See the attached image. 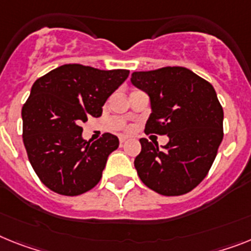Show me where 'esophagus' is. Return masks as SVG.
<instances>
[{"label":"esophagus","mask_w":251,"mask_h":251,"mask_svg":"<svg viewBox=\"0 0 251 251\" xmlns=\"http://www.w3.org/2000/svg\"><path fill=\"white\" fill-rule=\"evenodd\" d=\"M126 140H127V136H120V143H125Z\"/></svg>","instance_id":"esophagus-1"}]
</instances>
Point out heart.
Here are the masks:
<instances>
[{
  "mask_svg": "<svg viewBox=\"0 0 251 251\" xmlns=\"http://www.w3.org/2000/svg\"><path fill=\"white\" fill-rule=\"evenodd\" d=\"M130 129V127H127V126H126V127H125V130H129Z\"/></svg>",
  "mask_w": 251,
  "mask_h": 251,
  "instance_id": "b5f03b06",
  "label": "heart"
}]
</instances>
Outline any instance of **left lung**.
<instances>
[{
  "instance_id": "obj_1",
  "label": "left lung",
  "mask_w": 251,
  "mask_h": 251,
  "mask_svg": "<svg viewBox=\"0 0 251 251\" xmlns=\"http://www.w3.org/2000/svg\"><path fill=\"white\" fill-rule=\"evenodd\" d=\"M131 83L148 93L151 113L144 131L167 135L157 142L140 139L134 161L143 184L166 197H177L201 184L223 139V108L212 84L181 66L132 73Z\"/></svg>"
}]
</instances>
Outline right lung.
I'll return each mask as SVG.
<instances>
[{"label": "right lung", "mask_w": 251, "mask_h": 251, "mask_svg": "<svg viewBox=\"0 0 251 251\" xmlns=\"http://www.w3.org/2000/svg\"><path fill=\"white\" fill-rule=\"evenodd\" d=\"M129 73L69 64L35 80L22 109L23 142L31 167L48 189L75 197L100 182L119 139L104 132L86 142L80 125L89 116L102 115L107 98Z\"/></svg>", "instance_id": "obj_1"}]
</instances>
